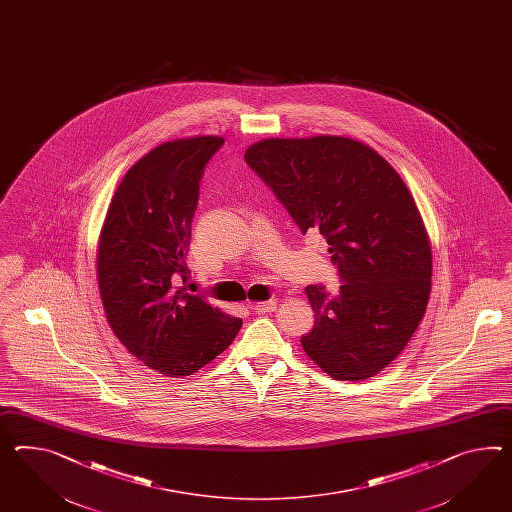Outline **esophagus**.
<instances>
[{"instance_id": "34e87169", "label": "esophagus", "mask_w": 512, "mask_h": 512, "mask_svg": "<svg viewBox=\"0 0 512 512\" xmlns=\"http://www.w3.org/2000/svg\"><path fill=\"white\" fill-rule=\"evenodd\" d=\"M252 310H254V312H256V314H269V312H275L276 302L275 301L258 302V304H254V306H252Z\"/></svg>"}]
</instances>
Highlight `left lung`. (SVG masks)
I'll return each instance as SVG.
<instances>
[{"instance_id":"left-lung-1","label":"left lung","mask_w":512,"mask_h":512,"mask_svg":"<svg viewBox=\"0 0 512 512\" xmlns=\"http://www.w3.org/2000/svg\"><path fill=\"white\" fill-rule=\"evenodd\" d=\"M245 161L302 234L319 230L338 267V291L306 288L315 323L302 349L332 379L377 375L405 349L431 293V245L407 185L347 137L265 139Z\"/></svg>"}]
</instances>
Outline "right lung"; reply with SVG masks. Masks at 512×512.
<instances>
[{"label": "right lung", "mask_w": 512, "mask_h": 512, "mask_svg": "<svg viewBox=\"0 0 512 512\" xmlns=\"http://www.w3.org/2000/svg\"><path fill=\"white\" fill-rule=\"evenodd\" d=\"M221 137L163 143L133 165L111 198L96 275L107 321L146 366L185 377L234 341L243 319L189 293L185 263L200 180Z\"/></svg>", "instance_id": "1"}]
</instances>
